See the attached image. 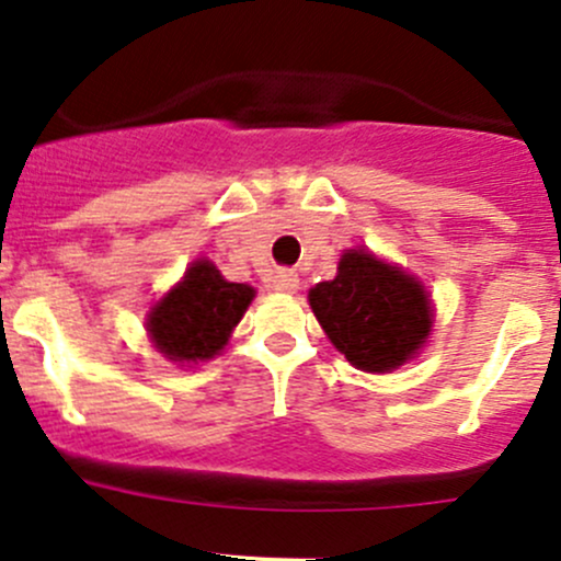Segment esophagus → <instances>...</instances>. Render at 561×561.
<instances>
[{
	"instance_id": "obj_1",
	"label": "esophagus",
	"mask_w": 561,
	"mask_h": 561,
	"mask_svg": "<svg viewBox=\"0 0 561 561\" xmlns=\"http://www.w3.org/2000/svg\"><path fill=\"white\" fill-rule=\"evenodd\" d=\"M271 285H274V290H276V293H296L300 282H298V274H296V271L282 268V271H276L274 279H271Z\"/></svg>"
}]
</instances>
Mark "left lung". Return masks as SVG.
<instances>
[{
    "mask_svg": "<svg viewBox=\"0 0 561 561\" xmlns=\"http://www.w3.org/2000/svg\"><path fill=\"white\" fill-rule=\"evenodd\" d=\"M309 306L330 344L365 374L400 368L433 330L422 282L368 250H346L335 279L311 287Z\"/></svg>",
    "mask_w": 561,
    "mask_h": 561,
    "instance_id": "left-lung-1",
    "label": "left lung"
}]
</instances>
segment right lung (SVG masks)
<instances>
[{
    "mask_svg": "<svg viewBox=\"0 0 561 561\" xmlns=\"http://www.w3.org/2000/svg\"><path fill=\"white\" fill-rule=\"evenodd\" d=\"M252 298L250 285L228 282L215 263L202 257L152 306L145 322L147 335L176 365L204 363L226 350Z\"/></svg>",
    "mask_w": 561,
    "mask_h": 561,
    "instance_id": "right-lung-1",
    "label": "right lung"
}]
</instances>
